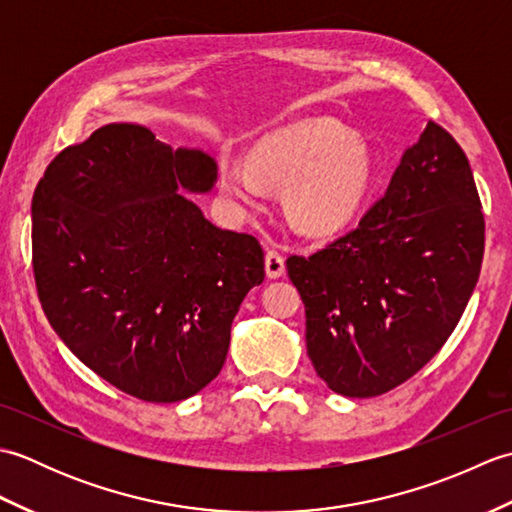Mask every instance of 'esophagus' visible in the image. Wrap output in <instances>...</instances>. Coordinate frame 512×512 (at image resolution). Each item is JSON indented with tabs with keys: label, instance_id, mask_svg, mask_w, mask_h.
<instances>
[{
	"label": "esophagus",
	"instance_id": "34e87169",
	"mask_svg": "<svg viewBox=\"0 0 512 512\" xmlns=\"http://www.w3.org/2000/svg\"><path fill=\"white\" fill-rule=\"evenodd\" d=\"M284 273H286L284 255L277 253V250H268V253H266V275H268V279H279Z\"/></svg>",
	"mask_w": 512,
	"mask_h": 512
}]
</instances>
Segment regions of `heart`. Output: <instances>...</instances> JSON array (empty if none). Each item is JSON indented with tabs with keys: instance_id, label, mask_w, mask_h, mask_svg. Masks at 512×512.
<instances>
[{
	"instance_id": "heart-1",
	"label": "heart",
	"mask_w": 512,
	"mask_h": 512,
	"mask_svg": "<svg viewBox=\"0 0 512 512\" xmlns=\"http://www.w3.org/2000/svg\"><path fill=\"white\" fill-rule=\"evenodd\" d=\"M286 189L290 224L308 235H332L354 220L372 184L365 140L332 121H306L257 140L250 165L226 160L220 191L242 211H259L266 187Z\"/></svg>"
}]
</instances>
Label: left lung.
<instances>
[{
    "label": "left lung",
    "instance_id": "1",
    "mask_svg": "<svg viewBox=\"0 0 512 512\" xmlns=\"http://www.w3.org/2000/svg\"><path fill=\"white\" fill-rule=\"evenodd\" d=\"M482 257L484 215L469 158L429 121L354 231L310 257H288L323 383L347 398L405 383L455 330Z\"/></svg>",
    "mask_w": 512,
    "mask_h": 512
}]
</instances>
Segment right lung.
<instances>
[{
    "mask_svg": "<svg viewBox=\"0 0 512 512\" xmlns=\"http://www.w3.org/2000/svg\"><path fill=\"white\" fill-rule=\"evenodd\" d=\"M215 160L112 123L63 149L32 198L41 308L70 352L125 394L178 402L220 374L231 325L264 281L253 235L206 220Z\"/></svg>",
    "mask_w": 512,
    "mask_h": 512,
    "instance_id": "right-lung-1",
    "label": "right lung"
}]
</instances>
